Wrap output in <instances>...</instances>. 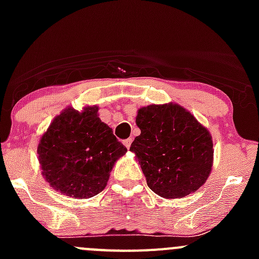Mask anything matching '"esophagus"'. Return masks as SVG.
Here are the masks:
<instances>
[{"mask_svg":"<svg viewBox=\"0 0 259 259\" xmlns=\"http://www.w3.org/2000/svg\"><path fill=\"white\" fill-rule=\"evenodd\" d=\"M132 143H133V139H132V138H129V139L124 140V145L126 146L127 149H130V146H132Z\"/></svg>","mask_w":259,"mask_h":259,"instance_id":"obj_1","label":"esophagus"}]
</instances>
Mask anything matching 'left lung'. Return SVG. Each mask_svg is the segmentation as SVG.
<instances>
[{"label": "left lung", "instance_id": "1", "mask_svg": "<svg viewBox=\"0 0 259 259\" xmlns=\"http://www.w3.org/2000/svg\"><path fill=\"white\" fill-rule=\"evenodd\" d=\"M140 135L135 153L146 184L165 199H180L197 192L213 166L209 130L179 104L143 106L135 119Z\"/></svg>", "mask_w": 259, "mask_h": 259}]
</instances>
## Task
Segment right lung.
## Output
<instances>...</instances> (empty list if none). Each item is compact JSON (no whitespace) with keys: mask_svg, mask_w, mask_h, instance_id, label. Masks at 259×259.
Returning <instances> with one entry per match:
<instances>
[{"mask_svg":"<svg viewBox=\"0 0 259 259\" xmlns=\"http://www.w3.org/2000/svg\"><path fill=\"white\" fill-rule=\"evenodd\" d=\"M98 111L96 105L81 111L67 106L55 116L37 145L44 178L74 199L103 192L114 164L127 151Z\"/></svg>","mask_w":259,"mask_h":259,"instance_id":"obj_1","label":"right lung"}]
</instances>
